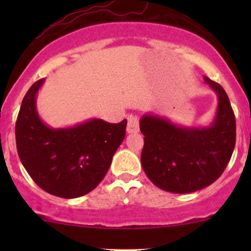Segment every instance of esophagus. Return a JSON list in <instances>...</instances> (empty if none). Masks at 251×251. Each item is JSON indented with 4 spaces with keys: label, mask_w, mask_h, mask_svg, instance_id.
<instances>
[{
    "label": "esophagus",
    "mask_w": 251,
    "mask_h": 251,
    "mask_svg": "<svg viewBox=\"0 0 251 251\" xmlns=\"http://www.w3.org/2000/svg\"><path fill=\"white\" fill-rule=\"evenodd\" d=\"M126 131L127 133H138L139 132V118L137 116H129Z\"/></svg>",
    "instance_id": "34e87169"
}]
</instances>
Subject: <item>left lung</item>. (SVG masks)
I'll use <instances>...</instances> for the list:
<instances>
[{"mask_svg": "<svg viewBox=\"0 0 251 251\" xmlns=\"http://www.w3.org/2000/svg\"><path fill=\"white\" fill-rule=\"evenodd\" d=\"M217 96L209 126H183L146 113L140 119L145 135L142 166L149 179L164 191L190 194L206 188L226 168L236 143V122L229 98L220 83L204 76Z\"/></svg>", "mask_w": 251, "mask_h": 251, "instance_id": "left-lung-1", "label": "left lung"}]
</instances>
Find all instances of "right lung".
Listing matches in <instances>:
<instances>
[{"mask_svg": "<svg viewBox=\"0 0 251 251\" xmlns=\"http://www.w3.org/2000/svg\"><path fill=\"white\" fill-rule=\"evenodd\" d=\"M45 79L28 89L17 116L15 135L22 165L37 185L61 198H76L99 185L125 138L127 120L88 119L70 127L43 123L36 96Z\"/></svg>", "mask_w": 251, "mask_h": 251, "instance_id": "right-lung-1", "label": "right lung"}]
</instances>
